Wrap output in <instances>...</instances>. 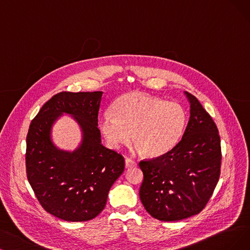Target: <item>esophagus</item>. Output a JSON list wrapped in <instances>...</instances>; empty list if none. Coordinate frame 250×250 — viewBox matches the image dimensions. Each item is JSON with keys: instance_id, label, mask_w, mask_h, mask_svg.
<instances>
[{"instance_id": "34e87169", "label": "esophagus", "mask_w": 250, "mask_h": 250, "mask_svg": "<svg viewBox=\"0 0 250 250\" xmlns=\"http://www.w3.org/2000/svg\"><path fill=\"white\" fill-rule=\"evenodd\" d=\"M125 165H126V167H135L136 166V162L134 161L133 159H131V158H126L125 159Z\"/></svg>"}]
</instances>
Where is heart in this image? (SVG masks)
Wrapping results in <instances>:
<instances>
[{"mask_svg":"<svg viewBox=\"0 0 250 250\" xmlns=\"http://www.w3.org/2000/svg\"><path fill=\"white\" fill-rule=\"evenodd\" d=\"M112 114L99 120V128L107 145L118 148L130 141L145 157L168 153L181 142L188 124V112L178 103L167 102L143 92L120 96Z\"/></svg>","mask_w":250,"mask_h":250,"instance_id":"b5f03b06","label":"heart"}]
</instances>
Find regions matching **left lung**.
<instances>
[{"label":"left lung","mask_w":250,"mask_h":250,"mask_svg":"<svg viewBox=\"0 0 250 250\" xmlns=\"http://www.w3.org/2000/svg\"><path fill=\"white\" fill-rule=\"evenodd\" d=\"M191 116L183 138L171 151L138 163L144 173L139 198L162 222L182 221L203 210L221 175L217 127L200 102L186 92Z\"/></svg>","instance_id":"obj_1"}]
</instances>
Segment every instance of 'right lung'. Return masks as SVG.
<instances>
[{"label":"right lung","instance_id":"add662e5","mask_svg":"<svg viewBox=\"0 0 250 250\" xmlns=\"http://www.w3.org/2000/svg\"><path fill=\"white\" fill-rule=\"evenodd\" d=\"M103 92L53 95L33 119L26 135L27 181L39 203L66 222H87L101 213L107 194L124 171V157L102 145L98 111ZM62 112L73 114L82 126L83 142L73 153L56 149L49 130Z\"/></svg>","mask_w":250,"mask_h":250}]
</instances>
